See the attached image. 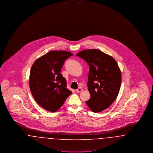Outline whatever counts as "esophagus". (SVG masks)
Instances as JSON below:
<instances>
[{
	"label": "esophagus",
	"mask_w": 153,
	"mask_h": 153,
	"mask_svg": "<svg viewBox=\"0 0 153 153\" xmlns=\"http://www.w3.org/2000/svg\"><path fill=\"white\" fill-rule=\"evenodd\" d=\"M82 91V89L81 88H78L77 89H76V92H77V93H79L80 92H81Z\"/></svg>",
	"instance_id": "obj_1"
}]
</instances>
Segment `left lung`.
<instances>
[{"label":"left lung","instance_id":"obj_1","mask_svg":"<svg viewBox=\"0 0 153 153\" xmlns=\"http://www.w3.org/2000/svg\"><path fill=\"white\" fill-rule=\"evenodd\" d=\"M77 56L89 66L88 89L91 98L86 101L94 112L107 109L115 100L119 92L122 76L115 59L97 49L80 51Z\"/></svg>","mask_w":153,"mask_h":153}]
</instances>
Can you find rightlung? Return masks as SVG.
<instances>
[{
    "mask_svg": "<svg viewBox=\"0 0 153 153\" xmlns=\"http://www.w3.org/2000/svg\"><path fill=\"white\" fill-rule=\"evenodd\" d=\"M72 56L69 51H49L31 67V92L36 102L48 111H57L72 93L66 88V79L60 73L65 61Z\"/></svg>",
    "mask_w": 153,
    "mask_h": 153,
    "instance_id": "obj_1",
    "label": "right lung"
}]
</instances>
